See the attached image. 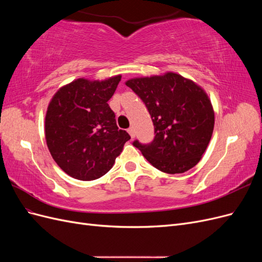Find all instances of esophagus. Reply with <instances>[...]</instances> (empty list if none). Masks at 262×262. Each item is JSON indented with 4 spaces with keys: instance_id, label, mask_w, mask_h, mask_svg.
<instances>
[{
    "instance_id": "1",
    "label": "esophagus",
    "mask_w": 262,
    "mask_h": 262,
    "mask_svg": "<svg viewBox=\"0 0 262 262\" xmlns=\"http://www.w3.org/2000/svg\"><path fill=\"white\" fill-rule=\"evenodd\" d=\"M128 133L130 134L131 139H134V137H136V133H134V129H133V128H130V129H128Z\"/></svg>"
}]
</instances>
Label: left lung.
Segmentation results:
<instances>
[{
  "instance_id": "obj_1",
  "label": "left lung",
  "mask_w": 262,
  "mask_h": 262,
  "mask_svg": "<svg viewBox=\"0 0 262 262\" xmlns=\"http://www.w3.org/2000/svg\"><path fill=\"white\" fill-rule=\"evenodd\" d=\"M125 85L143 100L155 130L152 143L134 141L133 145L161 171L182 173L194 167L214 129V110L205 91L173 72L130 78Z\"/></svg>"
}]
</instances>
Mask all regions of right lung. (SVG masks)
I'll return each instance as SVG.
<instances>
[{
    "label": "right lung",
    "instance_id": "add662e5",
    "mask_svg": "<svg viewBox=\"0 0 262 262\" xmlns=\"http://www.w3.org/2000/svg\"><path fill=\"white\" fill-rule=\"evenodd\" d=\"M121 75L80 77L57 91L47 109V146L59 167L78 180L100 178L113 168L130 136L119 130L108 100Z\"/></svg>",
    "mask_w": 262,
    "mask_h": 262
}]
</instances>
